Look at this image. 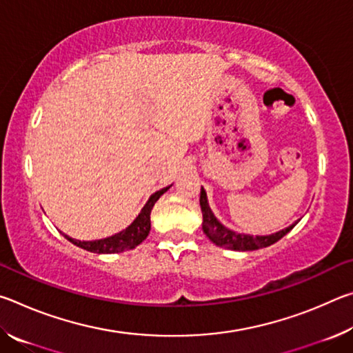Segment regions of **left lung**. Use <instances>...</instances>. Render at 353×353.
<instances>
[{
	"mask_svg": "<svg viewBox=\"0 0 353 353\" xmlns=\"http://www.w3.org/2000/svg\"><path fill=\"white\" fill-rule=\"evenodd\" d=\"M201 210H202V230L204 234L210 238L219 248L232 249V250H255L261 248H268L271 244L277 243L280 238H283L288 232L294 227V224L286 227V229L276 232L272 235L266 236H254V235H244V234H236V232L227 229L214 216L210 205H208L207 201V193L205 190L201 187V198H199Z\"/></svg>",
	"mask_w": 353,
	"mask_h": 353,
	"instance_id": "8db88e82",
	"label": "left lung"
}]
</instances>
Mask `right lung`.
<instances>
[{
	"mask_svg": "<svg viewBox=\"0 0 353 353\" xmlns=\"http://www.w3.org/2000/svg\"><path fill=\"white\" fill-rule=\"evenodd\" d=\"M170 187L155 191L154 194H151V198L148 199L145 207H143L141 212L139 213V216L134 219V223L128 225L124 230L118 232L115 235L101 238V240H93V241H79V240H74V238H70L68 235H65V238L73 244H76L77 248H82L88 250V252H97V254H118V252H124V250L134 249L139 246L140 243L146 240L149 230H151L152 207L155 202L159 201L160 196H162L166 190H170Z\"/></svg>",
	"mask_w": 353,
	"mask_h": 353,
	"instance_id": "right-lung-1",
	"label": "right lung"
}]
</instances>
